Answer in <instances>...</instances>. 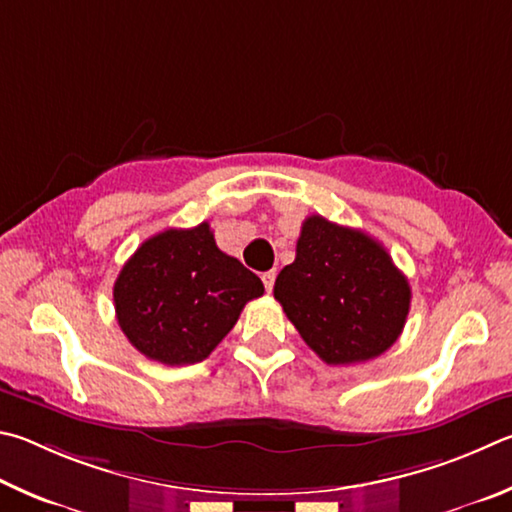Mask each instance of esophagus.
<instances>
[{
	"mask_svg": "<svg viewBox=\"0 0 512 512\" xmlns=\"http://www.w3.org/2000/svg\"><path fill=\"white\" fill-rule=\"evenodd\" d=\"M263 285H265V290L267 292H272V288H274V281H276V270H270V272H263Z\"/></svg>",
	"mask_w": 512,
	"mask_h": 512,
	"instance_id": "esophagus-1",
	"label": "esophagus"
}]
</instances>
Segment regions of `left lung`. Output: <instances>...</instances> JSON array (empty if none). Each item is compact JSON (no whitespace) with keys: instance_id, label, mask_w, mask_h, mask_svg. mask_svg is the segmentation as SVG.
<instances>
[{"instance_id":"1","label":"left lung","mask_w":512,"mask_h":512,"mask_svg":"<svg viewBox=\"0 0 512 512\" xmlns=\"http://www.w3.org/2000/svg\"><path fill=\"white\" fill-rule=\"evenodd\" d=\"M274 299L326 364H357L396 344L411 288L378 240L310 215L297 258L276 276Z\"/></svg>"}]
</instances>
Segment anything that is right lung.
<instances>
[{
	"label": "right lung",
	"instance_id": "add662e5",
	"mask_svg": "<svg viewBox=\"0 0 512 512\" xmlns=\"http://www.w3.org/2000/svg\"><path fill=\"white\" fill-rule=\"evenodd\" d=\"M263 281L218 249L209 222L148 238L114 283L116 321L148 360L202 362L236 326Z\"/></svg>",
	"mask_w": 512,
	"mask_h": 512
}]
</instances>
